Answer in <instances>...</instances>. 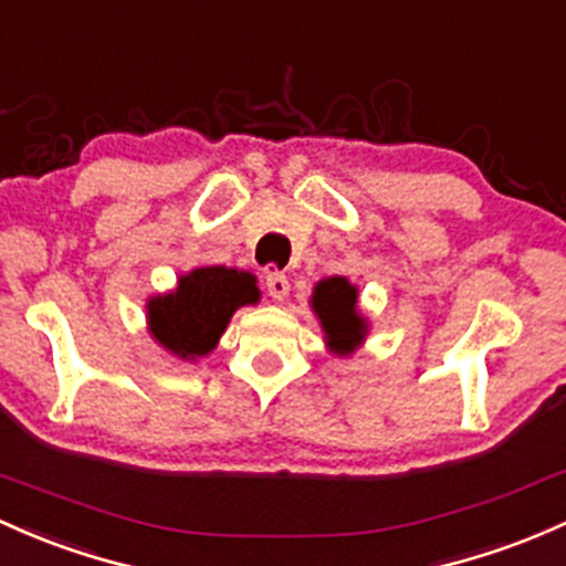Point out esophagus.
Returning a JSON list of instances; mask_svg holds the SVG:
<instances>
[{"mask_svg": "<svg viewBox=\"0 0 566 566\" xmlns=\"http://www.w3.org/2000/svg\"><path fill=\"white\" fill-rule=\"evenodd\" d=\"M291 285H289V277L283 275V272H266V294L272 296L275 302H283L285 296H289Z\"/></svg>", "mask_w": 566, "mask_h": 566, "instance_id": "34e87169", "label": "esophagus"}]
</instances>
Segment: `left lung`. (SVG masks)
<instances>
[{"label":"left lung","instance_id":"1","mask_svg":"<svg viewBox=\"0 0 566 566\" xmlns=\"http://www.w3.org/2000/svg\"><path fill=\"white\" fill-rule=\"evenodd\" d=\"M310 307L318 318L329 354L350 356L361 348L369 334V318L358 310V289L348 277L334 275L315 283Z\"/></svg>","mask_w":566,"mask_h":566}]
</instances>
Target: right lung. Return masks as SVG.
<instances>
[{"label":"right lung","mask_w":566,"mask_h":566,"mask_svg":"<svg viewBox=\"0 0 566 566\" xmlns=\"http://www.w3.org/2000/svg\"><path fill=\"white\" fill-rule=\"evenodd\" d=\"M256 275L234 266H193L175 289L148 296L145 324L159 348L180 361L212 354L240 307L259 305Z\"/></svg>","instance_id":"obj_1"}]
</instances>
